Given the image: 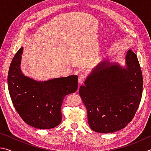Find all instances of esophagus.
Instances as JSON below:
<instances>
[{"label":"esophagus","instance_id":"1","mask_svg":"<svg viewBox=\"0 0 151 151\" xmlns=\"http://www.w3.org/2000/svg\"><path fill=\"white\" fill-rule=\"evenodd\" d=\"M86 79V76L85 74H80V76H79L78 78V82L79 83H83L84 81H85Z\"/></svg>","mask_w":151,"mask_h":151}]
</instances>
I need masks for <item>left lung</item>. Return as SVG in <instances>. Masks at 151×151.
I'll use <instances>...</instances> for the list:
<instances>
[{"label":"left lung","instance_id":"1","mask_svg":"<svg viewBox=\"0 0 151 151\" xmlns=\"http://www.w3.org/2000/svg\"><path fill=\"white\" fill-rule=\"evenodd\" d=\"M127 68L107 61L95 68L79 90L92 130L113 133L134 118L141 102L143 79L137 55L130 49Z\"/></svg>","mask_w":151,"mask_h":151}]
</instances>
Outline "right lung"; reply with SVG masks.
<instances>
[{
    "label": "right lung",
    "mask_w": 151,
    "mask_h": 151,
    "mask_svg": "<svg viewBox=\"0 0 151 151\" xmlns=\"http://www.w3.org/2000/svg\"><path fill=\"white\" fill-rule=\"evenodd\" d=\"M23 47L14 55L8 73V87L13 105L28 125L37 129L57 127L62 121L61 108L65 96L76 92L77 76L36 81L20 70Z\"/></svg>",
    "instance_id": "obj_1"
}]
</instances>
